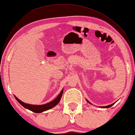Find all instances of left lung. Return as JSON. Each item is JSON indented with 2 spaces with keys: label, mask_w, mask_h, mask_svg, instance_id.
I'll return each instance as SVG.
<instances>
[{
  "label": "left lung",
  "mask_w": 135,
  "mask_h": 135,
  "mask_svg": "<svg viewBox=\"0 0 135 135\" xmlns=\"http://www.w3.org/2000/svg\"><path fill=\"white\" fill-rule=\"evenodd\" d=\"M87 100V102H88L89 103H90V105H91V104H92V103H90V102H89L88 101V100ZM115 103H113V104H111V105H108V106H100V108H110V107H111V106H113V105H114V104Z\"/></svg>",
  "instance_id": "obj_1"
}]
</instances>
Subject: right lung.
Segmentation results:
<instances>
[{
    "mask_svg": "<svg viewBox=\"0 0 135 135\" xmlns=\"http://www.w3.org/2000/svg\"><path fill=\"white\" fill-rule=\"evenodd\" d=\"M64 89L61 90V92H60V94H59V95L57 97L55 98L54 100L49 102L48 103L44 104V105H31V104H27L26 103H24L22 101L16 97V96L14 95V97L16 98V100L18 101L19 103H20L21 105L23 107H24L26 109L30 110L32 112H34L35 113H41L42 112L46 111L47 110L50 109L51 108H54V106H56L57 104L59 103L60 99H61V97L62 96V94H63Z\"/></svg>",
    "mask_w": 135,
    "mask_h": 135,
    "instance_id": "add662e5",
    "label": "right lung"
}]
</instances>
